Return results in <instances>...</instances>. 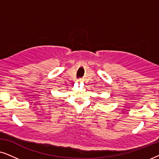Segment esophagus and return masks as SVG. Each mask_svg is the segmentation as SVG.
Instances as JSON below:
<instances>
[{"instance_id": "esophagus-1", "label": "esophagus", "mask_w": 159, "mask_h": 159, "mask_svg": "<svg viewBox=\"0 0 159 159\" xmlns=\"http://www.w3.org/2000/svg\"><path fill=\"white\" fill-rule=\"evenodd\" d=\"M78 81L81 82V81H82V80H81V79H78Z\"/></svg>"}]
</instances>
